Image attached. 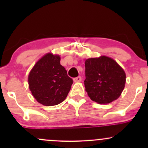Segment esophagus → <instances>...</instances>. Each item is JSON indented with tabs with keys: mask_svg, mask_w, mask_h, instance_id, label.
<instances>
[{
	"mask_svg": "<svg viewBox=\"0 0 148 148\" xmlns=\"http://www.w3.org/2000/svg\"><path fill=\"white\" fill-rule=\"evenodd\" d=\"M81 81V76H77V77L74 78V82H80Z\"/></svg>",
	"mask_w": 148,
	"mask_h": 148,
	"instance_id": "1",
	"label": "esophagus"
}]
</instances>
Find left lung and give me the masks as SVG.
Returning <instances> with one entry per match:
<instances>
[{"label":"left lung","instance_id":"1","mask_svg":"<svg viewBox=\"0 0 148 148\" xmlns=\"http://www.w3.org/2000/svg\"><path fill=\"white\" fill-rule=\"evenodd\" d=\"M85 88L91 100L108 103L121 95L126 82L125 71L106 56L87 59L85 62Z\"/></svg>","mask_w":148,"mask_h":148}]
</instances>
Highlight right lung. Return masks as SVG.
Segmentation results:
<instances>
[{
	"label": "right lung",
	"instance_id": "obj_1",
	"mask_svg": "<svg viewBox=\"0 0 148 148\" xmlns=\"http://www.w3.org/2000/svg\"><path fill=\"white\" fill-rule=\"evenodd\" d=\"M60 61L59 56L46 54L37 61L28 75L32 95L45 106H55L63 101L73 84Z\"/></svg>",
	"mask_w": 148,
	"mask_h": 148
}]
</instances>
